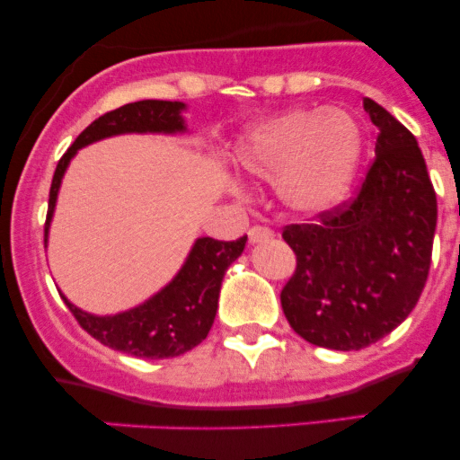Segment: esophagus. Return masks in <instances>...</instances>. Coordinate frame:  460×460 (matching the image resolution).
Masks as SVG:
<instances>
[{"label": "esophagus", "mask_w": 460, "mask_h": 460, "mask_svg": "<svg viewBox=\"0 0 460 460\" xmlns=\"http://www.w3.org/2000/svg\"><path fill=\"white\" fill-rule=\"evenodd\" d=\"M272 237V229H268V226L263 225H255L248 229V242L251 244H257V242H263V240H270Z\"/></svg>", "instance_id": "esophagus-1"}]
</instances>
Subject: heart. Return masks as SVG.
<instances>
[{
  "label": "heart",
  "instance_id": "b5f03b06",
  "mask_svg": "<svg viewBox=\"0 0 460 460\" xmlns=\"http://www.w3.org/2000/svg\"><path fill=\"white\" fill-rule=\"evenodd\" d=\"M361 157V129L344 110H289L252 125L235 146L242 172L274 181L288 212L318 216L348 192Z\"/></svg>",
  "mask_w": 460,
  "mask_h": 460
}]
</instances>
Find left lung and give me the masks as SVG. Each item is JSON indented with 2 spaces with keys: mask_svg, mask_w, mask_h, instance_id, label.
Wrapping results in <instances>:
<instances>
[{
  "mask_svg": "<svg viewBox=\"0 0 460 460\" xmlns=\"http://www.w3.org/2000/svg\"><path fill=\"white\" fill-rule=\"evenodd\" d=\"M363 108L378 138L357 197L283 229L296 252L283 314L303 340L331 350H361L406 320L429 279L437 226V194L415 136L372 99Z\"/></svg>",
  "mask_w": 460,
  "mask_h": 460,
  "instance_id": "8db88e82",
  "label": "left lung"
}]
</instances>
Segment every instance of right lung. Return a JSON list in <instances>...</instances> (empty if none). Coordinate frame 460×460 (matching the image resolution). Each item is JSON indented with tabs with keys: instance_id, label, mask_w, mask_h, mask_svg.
<instances>
[{
	"instance_id": "obj_1",
	"label": "right lung",
	"mask_w": 460,
	"mask_h": 460,
	"mask_svg": "<svg viewBox=\"0 0 460 460\" xmlns=\"http://www.w3.org/2000/svg\"><path fill=\"white\" fill-rule=\"evenodd\" d=\"M181 110H186V105L179 102L145 99V102L120 105L112 112L93 120L68 146V151L56 166L45 220V244L51 216L56 209L58 190H60L68 162L73 160L77 149L119 134L186 131ZM244 246L246 235L234 242L199 237L177 277L166 288H162L155 296L145 300L138 307L123 311V314L93 315L68 303V298L62 296V300L75 315L79 326L103 346L140 358L179 357L192 350L208 337L214 324L216 309H218L220 283H223L226 268L242 255Z\"/></svg>"
}]
</instances>
